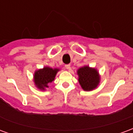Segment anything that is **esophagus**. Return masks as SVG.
<instances>
[{
    "label": "esophagus",
    "instance_id": "34e87169",
    "mask_svg": "<svg viewBox=\"0 0 133 133\" xmlns=\"http://www.w3.org/2000/svg\"><path fill=\"white\" fill-rule=\"evenodd\" d=\"M65 68H66L67 70H69L70 68V64H66V65H65Z\"/></svg>",
    "mask_w": 133,
    "mask_h": 133
}]
</instances>
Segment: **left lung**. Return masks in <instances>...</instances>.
Instances as JSON below:
<instances>
[{"label": "left lung", "instance_id": "1", "mask_svg": "<svg viewBox=\"0 0 133 133\" xmlns=\"http://www.w3.org/2000/svg\"><path fill=\"white\" fill-rule=\"evenodd\" d=\"M79 76L78 81L84 90H92L98 86L100 82V77L98 71L95 68L88 66L81 68L78 70Z\"/></svg>", "mask_w": 133, "mask_h": 133}]
</instances>
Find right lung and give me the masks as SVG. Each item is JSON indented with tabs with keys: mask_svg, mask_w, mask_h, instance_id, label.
<instances>
[{
	"mask_svg": "<svg viewBox=\"0 0 133 133\" xmlns=\"http://www.w3.org/2000/svg\"><path fill=\"white\" fill-rule=\"evenodd\" d=\"M58 70V69H52L49 67H45L43 69L37 70L34 75V82L36 86L41 90H45V88H48V84L54 81Z\"/></svg>",
	"mask_w": 133,
	"mask_h": 133,
	"instance_id": "add662e5",
	"label": "right lung"
}]
</instances>
